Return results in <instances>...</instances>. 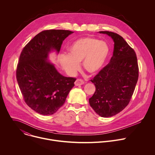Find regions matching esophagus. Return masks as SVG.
Wrapping results in <instances>:
<instances>
[{
	"label": "esophagus",
	"mask_w": 155,
	"mask_h": 155,
	"mask_svg": "<svg viewBox=\"0 0 155 155\" xmlns=\"http://www.w3.org/2000/svg\"><path fill=\"white\" fill-rule=\"evenodd\" d=\"M84 83V81L81 79H77L75 81V85L78 86H80V85H82Z\"/></svg>",
	"instance_id": "34e87169"
}]
</instances>
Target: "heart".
<instances>
[{"mask_svg": "<svg viewBox=\"0 0 155 155\" xmlns=\"http://www.w3.org/2000/svg\"><path fill=\"white\" fill-rule=\"evenodd\" d=\"M68 55L61 59V67L69 75H74L81 61L83 68L90 74L98 73L105 66L110 54L107 42L92 37L79 38L67 48Z\"/></svg>", "mask_w": 155, "mask_h": 155, "instance_id": "obj_1", "label": "heart"}]
</instances>
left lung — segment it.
<instances>
[{"mask_svg": "<svg viewBox=\"0 0 155 155\" xmlns=\"http://www.w3.org/2000/svg\"><path fill=\"white\" fill-rule=\"evenodd\" d=\"M98 33L113 39V55L109 64L91 80L95 84V92L89 102L100 116L110 117L119 113L129 104L138 80L139 69L135 51L121 36L108 31Z\"/></svg>", "mask_w": 155, "mask_h": 155, "instance_id": "obj_1", "label": "left lung"}]
</instances>
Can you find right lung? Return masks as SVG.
Segmentation results:
<instances>
[{
	"mask_svg": "<svg viewBox=\"0 0 155 155\" xmlns=\"http://www.w3.org/2000/svg\"><path fill=\"white\" fill-rule=\"evenodd\" d=\"M74 31L48 30L36 35L23 48L16 70L18 85L27 105L38 113L49 116L64 104L76 79L62 75L49 60L58 54L63 41Z\"/></svg>",
	"mask_w": 155,
	"mask_h": 155,
	"instance_id": "right-lung-1",
	"label": "right lung"
}]
</instances>
